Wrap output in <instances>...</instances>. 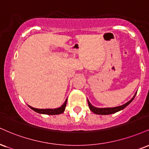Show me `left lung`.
<instances>
[{"instance_id": "left-lung-1", "label": "left lung", "mask_w": 149, "mask_h": 149, "mask_svg": "<svg viewBox=\"0 0 149 149\" xmlns=\"http://www.w3.org/2000/svg\"><path fill=\"white\" fill-rule=\"evenodd\" d=\"M136 94H137V93H135L133 97H132L128 102H127V103L123 104V105H120V106H117V107H104V108H99V107H96L93 106L92 104L90 103V102L89 101L88 99H87V102H88V105H89V109H90V110L92 111V112H94V114H101V115H107V114H111L116 113V112H119V111H120V110H123L125 107L128 106L129 104H130L132 101H133V99L135 98V96H136Z\"/></svg>"}]
</instances>
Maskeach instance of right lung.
I'll return each mask as SVG.
<instances>
[{"label":"right lung","mask_w":149,"mask_h":149,"mask_svg":"<svg viewBox=\"0 0 149 149\" xmlns=\"http://www.w3.org/2000/svg\"><path fill=\"white\" fill-rule=\"evenodd\" d=\"M67 98L66 99V101L63 103V105L62 106H60L58 108H55V109H37L33 107L30 105H28V107L30 109L35 111V112H37L39 114H48V115H56V114H60L63 113L65 110L66 105H67Z\"/></svg>","instance_id":"right-lung-1"}]
</instances>
